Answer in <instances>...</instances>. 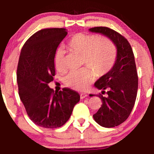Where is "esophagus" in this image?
<instances>
[{
  "instance_id": "34e87169",
  "label": "esophagus",
  "mask_w": 154,
  "mask_h": 154,
  "mask_svg": "<svg viewBox=\"0 0 154 154\" xmlns=\"http://www.w3.org/2000/svg\"><path fill=\"white\" fill-rule=\"evenodd\" d=\"M86 97H87V94H85V93H81V94H80V98L81 99L86 98Z\"/></svg>"
}]
</instances>
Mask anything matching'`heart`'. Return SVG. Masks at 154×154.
Masks as SVG:
<instances>
[{"label":"heart","instance_id":"1","mask_svg":"<svg viewBox=\"0 0 154 154\" xmlns=\"http://www.w3.org/2000/svg\"><path fill=\"white\" fill-rule=\"evenodd\" d=\"M67 45L71 51L82 54L83 64L91 68L99 76L109 72L116 63V46L106 38L80 32L68 40ZM54 64L58 71L65 69V51L62 48L56 51ZM91 69L84 68L72 70L65 77V83L74 89L85 91L94 80V73Z\"/></svg>","mask_w":154,"mask_h":154}]
</instances>
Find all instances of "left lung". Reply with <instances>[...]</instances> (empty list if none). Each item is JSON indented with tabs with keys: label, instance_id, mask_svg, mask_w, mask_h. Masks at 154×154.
I'll list each match as a JSON object with an SVG mask.
<instances>
[{
	"label": "left lung",
	"instance_id": "1",
	"mask_svg": "<svg viewBox=\"0 0 154 154\" xmlns=\"http://www.w3.org/2000/svg\"><path fill=\"white\" fill-rule=\"evenodd\" d=\"M88 30L107 37L117 48L113 67L94 83V86L102 89V92H105L106 89L108 96L99 94L102 105L93 115L94 121L99 125L114 127L127 120L136 102L138 75L134 54L128 41L116 31L106 27H92Z\"/></svg>",
	"mask_w": 154,
	"mask_h": 154
}]
</instances>
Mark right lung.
Returning <instances> with one entry per match:
<instances>
[{"label":"right lung","mask_w":154,"mask_h":154,"mask_svg":"<svg viewBox=\"0 0 154 154\" xmlns=\"http://www.w3.org/2000/svg\"><path fill=\"white\" fill-rule=\"evenodd\" d=\"M64 28L38 31L27 40L20 54L17 83L20 99L33 123L44 128L64 125L80 94L70 88L54 92L48 86L55 75L54 54L67 35Z\"/></svg>","instance_id":"right-lung-1"}]
</instances>
